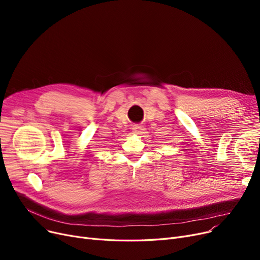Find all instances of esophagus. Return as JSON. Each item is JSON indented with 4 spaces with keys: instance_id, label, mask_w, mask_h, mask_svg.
Instances as JSON below:
<instances>
[{
    "instance_id": "esophagus-1",
    "label": "esophagus",
    "mask_w": 260,
    "mask_h": 260,
    "mask_svg": "<svg viewBox=\"0 0 260 260\" xmlns=\"http://www.w3.org/2000/svg\"><path fill=\"white\" fill-rule=\"evenodd\" d=\"M133 133L135 135H143L145 133V128L142 125H134Z\"/></svg>"
}]
</instances>
